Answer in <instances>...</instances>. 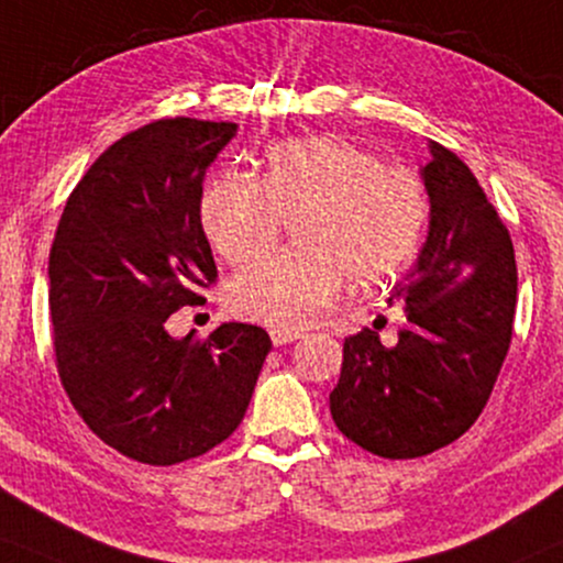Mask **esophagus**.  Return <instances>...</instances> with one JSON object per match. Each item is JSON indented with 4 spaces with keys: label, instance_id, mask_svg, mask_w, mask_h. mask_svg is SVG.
I'll use <instances>...</instances> for the list:
<instances>
[{
    "label": "esophagus",
    "instance_id": "1",
    "mask_svg": "<svg viewBox=\"0 0 563 563\" xmlns=\"http://www.w3.org/2000/svg\"><path fill=\"white\" fill-rule=\"evenodd\" d=\"M269 338H273V345L275 347H280V345L296 343V340H301L303 334L301 332H294V330H269Z\"/></svg>",
    "mask_w": 563,
    "mask_h": 563
}]
</instances>
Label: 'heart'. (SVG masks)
I'll return each mask as SVG.
<instances>
[{
    "label": "heart",
    "mask_w": 563,
    "mask_h": 563,
    "mask_svg": "<svg viewBox=\"0 0 563 563\" xmlns=\"http://www.w3.org/2000/svg\"><path fill=\"white\" fill-rule=\"evenodd\" d=\"M290 252L244 269L229 288L231 311L275 330H301L324 314L351 277L372 288L416 257L429 223V197L408 170L384 168L364 147L303 137L269 147L260 181L225 174L199 205L220 260L249 265L275 246L294 220Z\"/></svg>",
    "instance_id": "obj_1"
}]
</instances>
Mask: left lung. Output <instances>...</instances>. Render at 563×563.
<instances>
[{"instance_id":"8db88e82","label":"left lung","mask_w":563,"mask_h":563,"mask_svg":"<svg viewBox=\"0 0 563 563\" xmlns=\"http://www.w3.org/2000/svg\"><path fill=\"white\" fill-rule=\"evenodd\" d=\"M421 168L429 236L393 290L405 327L393 347L379 332L345 338L332 421L361 450L423 457L478 421L511 343L517 262L507 225L473 170L439 142Z\"/></svg>"}]
</instances>
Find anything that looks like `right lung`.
Wrapping results in <instances>:
<instances>
[{"mask_svg": "<svg viewBox=\"0 0 563 563\" xmlns=\"http://www.w3.org/2000/svg\"><path fill=\"white\" fill-rule=\"evenodd\" d=\"M236 130L179 117L124 134L73 189L48 254L64 393L98 439L145 465H176L229 439L273 347L262 327L241 322L208 340L166 332L218 277L199 202Z\"/></svg>", "mask_w": 563, "mask_h": 563, "instance_id": "obj_1", "label": "right lung"}]
</instances>
